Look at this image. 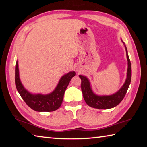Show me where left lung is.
<instances>
[{"mask_svg":"<svg viewBox=\"0 0 147 147\" xmlns=\"http://www.w3.org/2000/svg\"><path fill=\"white\" fill-rule=\"evenodd\" d=\"M126 51L127 60V78L123 86L118 91L111 95H97L93 92L90 83L86 76L79 75L82 80V91L84 100L89 106L99 109H107L117 106L123 100L129 88L131 80V65L129 60L126 45H124Z\"/></svg>","mask_w":147,"mask_h":147,"instance_id":"obj_1","label":"left lung"}]
</instances>
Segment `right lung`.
I'll return each instance as SVG.
<instances>
[{
    "mask_svg": "<svg viewBox=\"0 0 147 147\" xmlns=\"http://www.w3.org/2000/svg\"><path fill=\"white\" fill-rule=\"evenodd\" d=\"M75 74V72L71 71L62 76L55 90L49 94H32L27 91L22 85L19 75L18 61H17L15 68V84L21 98L31 109L38 112H52L61 107L65 89L72 78Z\"/></svg>",
    "mask_w": 147,
    "mask_h": 147,
    "instance_id": "right-lung-1",
    "label": "right lung"
}]
</instances>
